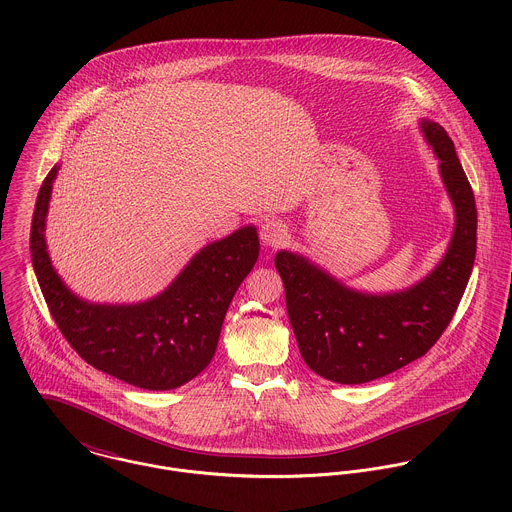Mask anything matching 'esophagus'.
<instances>
[{"instance_id":"esophagus-1","label":"esophagus","mask_w":512,"mask_h":512,"mask_svg":"<svg viewBox=\"0 0 512 512\" xmlns=\"http://www.w3.org/2000/svg\"><path fill=\"white\" fill-rule=\"evenodd\" d=\"M288 236H290L288 226L282 220H266L260 228V238H262L264 246H270V248H278V246L286 244Z\"/></svg>"}]
</instances>
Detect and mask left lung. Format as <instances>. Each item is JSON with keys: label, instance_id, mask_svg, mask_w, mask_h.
Returning <instances> with one entry per match:
<instances>
[{"label": "left lung", "instance_id": "8db88e82", "mask_svg": "<svg viewBox=\"0 0 512 512\" xmlns=\"http://www.w3.org/2000/svg\"><path fill=\"white\" fill-rule=\"evenodd\" d=\"M420 126L455 209L453 236L436 270L404 292L376 295L347 288L299 254H276L299 353L327 380L363 384L424 357L467 288L477 250L473 189L447 132L430 120Z\"/></svg>", "mask_w": 512, "mask_h": 512}]
</instances>
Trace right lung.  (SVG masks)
<instances>
[{
  "label": "right lung",
  "mask_w": 512,
  "mask_h": 512,
  "mask_svg": "<svg viewBox=\"0 0 512 512\" xmlns=\"http://www.w3.org/2000/svg\"><path fill=\"white\" fill-rule=\"evenodd\" d=\"M59 165L45 177L31 222V260L63 337L88 365L144 390H171L211 363L228 305L258 260L254 226L207 244L165 292L130 305L88 303L55 272L45 219Z\"/></svg>",
  "instance_id": "obj_1"
}]
</instances>
